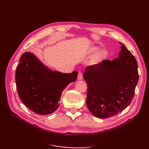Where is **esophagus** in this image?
<instances>
[{"mask_svg":"<svg viewBox=\"0 0 149 149\" xmlns=\"http://www.w3.org/2000/svg\"><path fill=\"white\" fill-rule=\"evenodd\" d=\"M78 80H82L83 79V74L81 72H79L78 75Z\"/></svg>","mask_w":149,"mask_h":149,"instance_id":"esophagus-1","label":"esophagus"}]
</instances>
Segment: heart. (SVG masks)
Here are the masks:
<instances>
[{
	"label": "heart",
	"instance_id": "heart-1",
	"mask_svg": "<svg viewBox=\"0 0 149 149\" xmlns=\"http://www.w3.org/2000/svg\"><path fill=\"white\" fill-rule=\"evenodd\" d=\"M100 48L98 47H96V46H94V47H92L91 48V49H90V52H91V53L92 54H95L99 50H100ZM106 56V53L105 52L104 50H102L101 51L100 53H99L97 54V55L96 56V60L97 62H100Z\"/></svg>",
	"mask_w": 149,
	"mask_h": 149
}]
</instances>
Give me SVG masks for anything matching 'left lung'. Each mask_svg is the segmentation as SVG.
Masks as SVG:
<instances>
[{
	"label": "left lung",
	"mask_w": 149,
	"mask_h": 149,
	"mask_svg": "<svg viewBox=\"0 0 149 149\" xmlns=\"http://www.w3.org/2000/svg\"><path fill=\"white\" fill-rule=\"evenodd\" d=\"M119 43V57L89 66L83 73L88 86L86 104L98 118H110L124 111L132 100L139 81L136 58Z\"/></svg>",
	"instance_id": "1"
}]
</instances>
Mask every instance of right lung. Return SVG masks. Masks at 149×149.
<instances>
[{
	"label": "right lung",
	"mask_w": 149,
	"mask_h": 149,
	"mask_svg": "<svg viewBox=\"0 0 149 149\" xmlns=\"http://www.w3.org/2000/svg\"><path fill=\"white\" fill-rule=\"evenodd\" d=\"M19 61L15 82L21 101L40 115H48L56 111L63 91L75 81L78 72L63 73L53 71L31 52L24 53Z\"/></svg>",
	"instance_id": "right-lung-1"
}]
</instances>
